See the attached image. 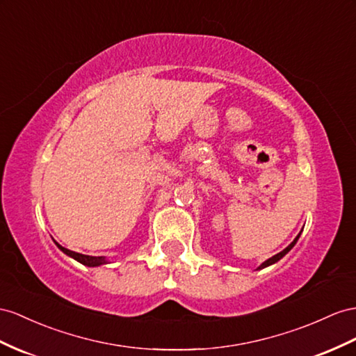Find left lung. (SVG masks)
Listing matches in <instances>:
<instances>
[{
  "instance_id": "left-lung-1",
  "label": "left lung",
  "mask_w": 356,
  "mask_h": 356,
  "mask_svg": "<svg viewBox=\"0 0 356 356\" xmlns=\"http://www.w3.org/2000/svg\"><path fill=\"white\" fill-rule=\"evenodd\" d=\"M299 236H300V233L296 236V238H295V241L293 242H291L290 245H289V247L286 248V250H282L281 252H278V254H275V256H273V257H270V259H268L265 263H261V265L259 266V269H263V268H266V266H270V265H273V263H277L280 259H282V257H284L286 256V254L291 250V248H293L295 247V243L298 242V239H299Z\"/></svg>"
}]
</instances>
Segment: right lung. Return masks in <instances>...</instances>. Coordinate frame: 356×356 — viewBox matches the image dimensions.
Masks as SVG:
<instances>
[{"instance_id":"add662e5","label":"right lung","mask_w":356,"mask_h":356,"mask_svg":"<svg viewBox=\"0 0 356 356\" xmlns=\"http://www.w3.org/2000/svg\"><path fill=\"white\" fill-rule=\"evenodd\" d=\"M56 243H57V242H56ZM57 247H58V248H60L63 252L67 254L69 257L75 259L76 261L83 263V265H86V266H99V265H104V263H106L105 257H93V256H86V254H79V252L70 251V250H67V248H65V247H61L60 243H57Z\"/></svg>"}]
</instances>
